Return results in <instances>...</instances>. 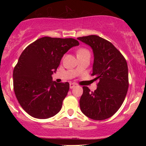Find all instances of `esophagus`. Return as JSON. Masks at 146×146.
<instances>
[{
	"mask_svg": "<svg viewBox=\"0 0 146 146\" xmlns=\"http://www.w3.org/2000/svg\"><path fill=\"white\" fill-rule=\"evenodd\" d=\"M75 86H76L75 84H74V83H70V88L71 89L74 88Z\"/></svg>",
	"mask_w": 146,
	"mask_h": 146,
	"instance_id": "obj_1",
	"label": "esophagus"
}]
</instances>
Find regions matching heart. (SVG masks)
Returning <instances> with one entry per match:
<instances>
[{
  "label": "heart",
  "mask_w": 146,
  "mask_h": 146,
  "mask_svg": "<svg viewBox=\"0 0 146 146\" xmlns=\"http://www.w3.org/2000/svg\"><path fill=\"white\" fill-rule=\"evenodd\" d=\"M84 54H90V52L85 48H81L77 51V56H80Z\"/></svg>",
  "instance_id": "heart-1"
}]
</instances>
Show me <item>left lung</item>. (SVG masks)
I'll list each match as a JSON object with an SVG mask.
<instances>
[{
	"label": "left lung",
	"instance_id": "obj_1",
	"mask_svg": "<svg viewBox=\"0 0 146 146\" xmlns=\"http://www.w3.org/2000/svg\"><path fill=\"white\" fill-rule=\"evenodd\" d=\"M89 45L94 53L93 72L99 80L97 89L91 92L83 86L80 107L85 115L95 120L109 118L118 110L129 86L128 69L125 58L110 42L96 35L77 38Z\"/></svg>",
	"mask_w": 146,
	"mask_h": 146
}]
</instances>
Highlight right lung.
<instances>
[{
  "instance_id": "obj_1",
  "label": "right lung",
  "mask_w": 146,
  "mask_h": 146,
  "mask_svg": "<svg viewBox=\"0 0 146 146\" xmlns=\"http://www.w3.org/2000/svg\"><path fill=\"white\" fill-rule=\"evenodd\" d=\"M74 38L45 36L28 46L13 70V86L20 105L32 117L47 119L62 108L70 88L68 82L52 81L62 58L72 47Z\"/></svg>"
}]
</instances>
